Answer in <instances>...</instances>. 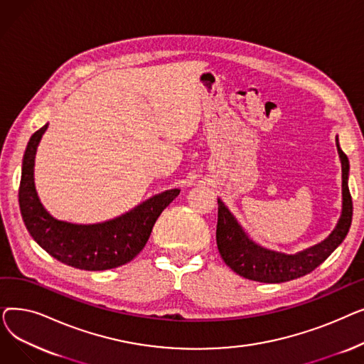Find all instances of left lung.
I'll return each instance as SVG.
<instances>
[{
    "instance_id": "8db88e82",
    "label": "left lung",
    "mask_w": 364,
    "mask_h": 364,
    "mask_svg": "<svg viewBox=\"0 0 364 364\" xmlns=\"http://www.w3.org/2000/svg\"><path fill=\"white\" fill-rule=\"evenodd\" d=\"M336 147L342 166V213L329 237L309 250L284 254L261 246L247 235L230 209L218 198L217 246L221 258L235 273L262 283L289 282L311 273L343 242L353 220V200L348 188L350 162L339 147L338 136Z\"/></svg>"
}]
</instances>
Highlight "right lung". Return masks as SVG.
Listing matches in <instances>:
<instances>
[{
  "label": "right lung",
  "instance_id": "add662e5",
  "mask_svg": "<svg viewBox=\"0 0 364 364\" xmlns=\"http://www.w3.org/2000/svg\"><path fill=\"white\" fill-rule=\"evenodd\" d=\"M47 128L48 124L32 134L22 162L18 205L28 232L51 257L75 269L100 272L129 262L140 254L158 217L180 190H165L105 223L73 224L57 220L38 198L33 178L36 149Z\"/></svg>",
  "mask_w": 364,
  "mask_h": 364
}]
</instances>
